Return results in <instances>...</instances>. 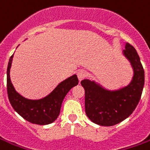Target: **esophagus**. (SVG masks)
<instances>
[{
    "label": "esophagus",
    "mask_w": 150,
    "mask_h": 150,
    "mask_svg": "<svg viewBox=\"0 0 150 150\" xmlns=\"http://www.w3.org/2000/svg\"><path fill=\"white\" fill-rule=\"evenodd\" d=\"M85 76H86V73H85L84 71H78V73H77V77H78V79H79V81L83 80V79L85 78Z\"/></svg>",
    "instance_id": "esophagus-1"
}]
</instances>
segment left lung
<instances>
[{
  "instance_id": "1",
  "label": "left lung",
  "mask_w": 150,
  "mask_h": 150,
  "mask_svg": "<svg viewBox=\"0 0 150 150\" xmlns=\"http://www.w3.org/2000/svg\"><path fill=\"white\" fill-rule=\"evenodd\" d=\"M123 53L131 62L134 75L124 88L110 91L88 79L81 81L85 91V112L93 122L112 126L128 117L138 105L144 84V71L133 46L126 42Z\"/></svg>"
}]
</instances>
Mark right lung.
Masks as SVG:
<instances>
[{"label": "right lung", "instance_id": "1", "mask_svg": "<svg viewBox=\"0 0 150 150\" xmlns=\"http://www.w3.org/2000/svg\"><path fill=\"white\" fill-rule=\"evenodd\" d=\"M10 58L7 67V93L13 108L28 122L37 125H47L58 117L62 101L71 88L77 85L79 79L74 75L60 83L52 92L38 100L27 99L15 91L10 77L12 60Z\"/></svg>", "mask_w": 150, "mask_h": 150}]
</instances>
